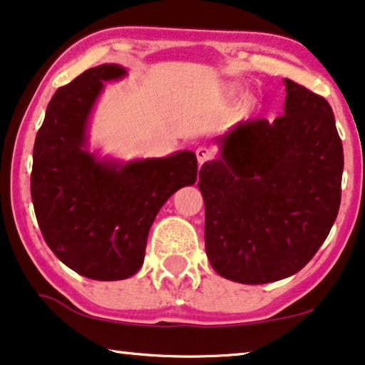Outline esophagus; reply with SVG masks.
<instances>
[{
	"instance_id": "obj_1",
	"label": "esophagus",
	"mask_w": 365,
	"mask_h": 365,
	"mask_svg": "<svg viewBox=\"0 0 365 365\" xmlns=\"http://www.w3.org/2000/svg\"><path fill=\"white\" fill-rule=\"evenodd\" d=\"M195 156H197V161L199 165H204L207 163V161L214 158V153H212V150L205 148V147H199L197 150H195Z\"/></svg>"
}]
</instances>
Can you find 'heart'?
Returning <instances> with one entry per match:
<instances>
[{
	"instance_id": "1",
	"label": "heart",
	"mask_w": 365,
	"mask_h": 365,
	"mask_svg": "<svg viewBox=\"0 0 365 365\" xmlns=\"http://www.w3.org/2000/svg\"><path fill=\"white\" fill-rule=\"evenodd\" d=\"M235 94H237V88L232 86V85H227L225 88L222 89V96L223 99H232Z\"/></svg>"
}]
</instances>
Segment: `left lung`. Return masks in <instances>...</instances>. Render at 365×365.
<instances>
[{"mask_svg": "<svg viewBox=\"0 0 365 365\" xmlns=\"http://www.w3.org/2000/svg\"><path fill=\"white\" fill-rule=\"evenodd\" d=\"M285 83L284 115L240 122L202 165L205 251L222 277L267 284L299 272L338 217L343 143L328 101Z\"/></svg>", "mask_w": 365, "mask_h": 365, "instance_id": "1", "label": "left lung"}]
</instances>
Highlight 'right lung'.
Wrapping results in <instances>:
<instances>
[{
	"instance_id": "right-lung-1",
	"label": "right lung",
	"mask_w": 365,
	"mask_h": 365,
	"mask_svg": "<svg viewBox=\"0 0 365 365\" xmlns=\"http://www.w3.org/2000/svg\"><path fill=\"white\" fill-rule=\"evenodd\" d=\"M124 76V66L104 63L58 88L34 143L31 194L43 240L65 266L94 280L133 276L156 214L197 179L189 150L132 161L89 151L94 104L106 81Z\"/></svg>"
}]
</instances>
